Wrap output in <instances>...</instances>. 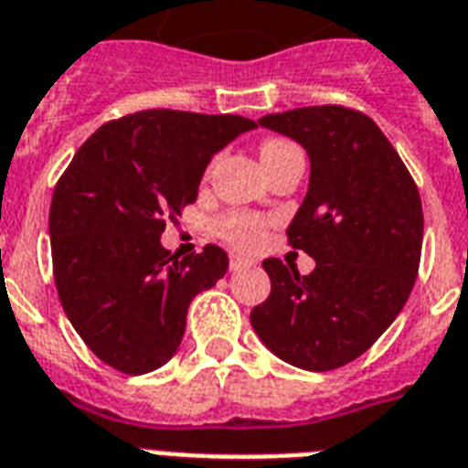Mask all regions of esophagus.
<instances>
[{
    "instance_id": "esophagus-1",
    "label": "esophagus",
    "mask_w": 468,
    "mask_h": 468,
    "mask_svg": "<svg viewBox=\"0 0 468 468\" xmlns=\"http://www.w3.org/2000/svg\"><path fill=\"white\" fill-rule=\"evenodd\" d=\"M252 265H255L252 260L240 258V255H233V258H230V270H233V272H238V270H245V267H252Z\"/></svg>"
}]
</instances>
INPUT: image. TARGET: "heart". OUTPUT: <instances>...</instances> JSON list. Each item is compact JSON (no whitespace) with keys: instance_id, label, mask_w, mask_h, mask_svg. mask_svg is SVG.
Listing matches in <instances>:
<instances>
[{"instance_id":"obj_1","label":"heart","mask_w":468,"mask_h":468,"mask_svg":"<svg viewBox=\"0 0 468 468\" xmlns=\"http://www.w3.org/2000/svg\"><path fill=\"white\" fill-rule=\"evenodd\" d=\"M290 142H280V139H270L262 144V156L272 154L277 149L287 147ZM218 233L226 238L228 242H233L238 248H255L260 240H262V223L252 216H240V213H233V216H226V218L218 223Z\"/></svg>"}]
</instances>
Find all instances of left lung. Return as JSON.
<instances>
[{
	"label": "left lung",
	"mask_w": 468,
	"mask_h": 468,
	"mask_svg": "<svg viewBox=\"0 0 468 468\" xmlns=\"http://www.w3.org/2000/svg\"><path fill=\"white\" fill-rule=\"evenodd\" d=\"M309 156V188L287 235L314 272L262 262L270 297L250 314L260 341L290 366L334 370L366 353L402 312L422 252V201L380 127L341 105L260 117Z\"/></svg>",
	"instance_id": "obj_1"
}]
</instances>
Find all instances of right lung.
Here are the masks:
<instances>
[{
	"instance_id": "right-lung-1",
	"label": "right lung",
	"mask_w": 468,
	"mask_h": 468,
	"mask_svg": "<svg viewBox=\"0 0 468 468\" xmlns=\"http://www.w3.org/2000/svg\"><path fill=\"white\" fill-rule=\"evenodd\" d=\"M258 124L240 115L144 110L102 124L56 184L48 213L63 312L100 361L142 376L178 351L191 299L226 274L206 245L169 258L166 220L198 196L210 156Z\"/></svg>"
}]
</instances>
